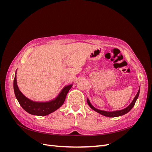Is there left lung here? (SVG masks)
<instances>
[{"instance_id":"obj_1","label":"left lung","mask_w":152,"mask_h":152,"mask_svg":"<svg viewBox=\"0 0 152 152\" xmlns=\"http://www.w3.org/2000/svg\"><path fill=\"white\" fill-rule=\"evenodd\" d=\"M140 90V89H139L138 92H137V94L135 96V98H134V99H133V101L132 102V103L129 105L127 108H124L123 110H117V111H114V112H107V111H103V110H98V109H96V108H94L93 107V105L91 104L89 100L88 99H87V103H88L89 107L92 109L94 110V111H96V112H98V113H99L100 114H102V115H104L106 117H115L121 116V115H124V114L128 113L133 108V107H134V104H135V103L136 102V100H137V98H138V96H139Z\"/></svg>"}]
</instances>
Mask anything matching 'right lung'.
<instances>
[{
    "label": "right lung",
    "mask_w": 152,
    "mask_h": 152,
    "mask_svg": "<svg viewBox=\"0 0 152 152\" xmlns=\"http://www.w3.org/2000/svg\"><path fill=\"white\" fill-rule=\"evenodd\" d=\"M72 84L66 86L56 99L48 102H33L23 94L18 88L16 82V75L15 73L14 79V91L16 98L18 102L26 112L34 115L44 116L56 111L65 102L68 92L71 89Z\"/></svg>",
    "instance_id": "obj_1"
}]
</instances>
